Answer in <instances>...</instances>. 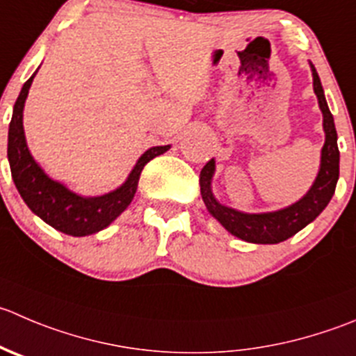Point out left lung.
Returning <instances> with one entry per match:
<instances>
[{
	"label": "left lung",
	"instance_id": "8db88e82",
	"mask_svg": "<svg viewBox=\"0 0 356 356\" xmlns=\"http://www.w3.org/2000/svg\"><path fill=\"white\" fill-rule=\"evenodd\" d=\"M313 71V88L318 97L320 109L323 113V130H325V144L322 147V163L320 172L313 182L312 189L306 193L305 198L299 200L287 209L277 210L268 213H243L238 210L224 207L213 198L210 191L216 163L210 160L200 174V189L207 210L229 231L234 236L241 238L250 243H280L287 238L294 236L298 231L308 226L312 220L322 213V210L329 205L334 191H336L337 179H339V149H337V132L334 127L332 113L329 111L325 95H323L322 83L318 72L312 64Z\"/></svg>",
	"mask_w": 356,
	"mask_h": 356
}]
</instances>
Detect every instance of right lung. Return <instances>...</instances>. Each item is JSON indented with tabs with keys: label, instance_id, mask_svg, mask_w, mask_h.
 Wrapping results in <instances>:
<instances>
[{
	"label": "right lung",
	"instance_id": "obj_1",
	"mask_svg": "<svg viewBox=\"0 0 356 356\" xmlns=\"http://www.w3.org/2000/svg\"><path fill=\"white\" fill-rule=\"evenodd\" d=\"M34 74L24 83L20 95L13 106L12 122H10L8 161L12 179L26 205L51 227L69 236L94 234L108 227L130 205L137 191L143 168L146 167L147 161L163 154L170 146H156L147 149L130 172L125 184L116 191L95 196V198H83L69 191L64 184L51 181L41 170L40 165L33 160L27 149L22 127V111Z\"/></svg>",
	"mask_w": 356,
	"mask_h": 356
}]
</instances>
